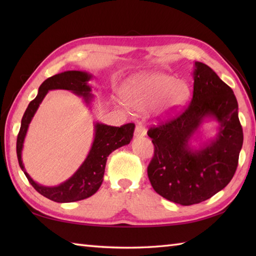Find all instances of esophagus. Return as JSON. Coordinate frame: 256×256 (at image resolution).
<instances>
[{
    "label": "esophagus",
    "instance_id": "34e87169",
    "mask_svg": "<svg viewBox=\"0 0 256 256\" xmlns=\"http://www.w3.org/2000/svg\"><path fill=\"white\" fill-rule=\"evenodd\" d=\"M134 135L136 138H143L146 135V128L143 125L142 122H138L136 126H135V131H134Z\"/></svg>",
    "mask_w": 256,
    "mask_h": 256
}]
</instances>
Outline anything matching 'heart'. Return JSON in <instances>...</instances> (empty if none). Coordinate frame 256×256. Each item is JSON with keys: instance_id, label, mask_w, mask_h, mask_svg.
Returning <instances> with one entry per match:
<instances>
[{"instance_id": "heart-1", "label": "heart", "mask_w": 256, "mask_h": 256, "mask_svg": "<svg viewBox=\"0 0 256 256\" xmlns=\"http://www.w3.org/2000/svg\"><path fill=\"white\" fill-rule=\"evenodd\" d=\"M188 86L172 76L156 72L128 80L122 96L128 106L146 108L156 104L160 116H172L182 106L188 96Z\"/></svg>"}]
</instances>
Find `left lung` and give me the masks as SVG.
I'll return each instance as SVG.
<instances>
[{
    "label": "left lung",
    "instance_id": "1",
    "mask_svg": "<svg viewBox=\"0 0 256 256\" xmlns=\"http://www.w3.org/2000/svg\"><path fill=\"white\" fill-rule=\"evenodd\" d=\"M238 108L230 86L209 66L196 62L189 106L148 132L154 144L148 175L157 194L190 206L211 198L231 182L243 144ZM206 117L220 122L218 135L200 150L190 149L188 142Z\"/></svg>",
    "mask_w": 256,
    "mask_h": 256
}]
</instances>
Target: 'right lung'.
Here are the masks:
<instances>
[{"instance_id": "add662e5", "label": "right lung", "mask_w": 256, "mask_h": 256, "mask_svg": "<svg viewBox=\"0 0 256 256\" xmlns=\"http://www.w3.org/2000/svg\"><path fill=\"white\" fill-rule=\"evenodd\" d=\"M91 78L92 76L88 72L72 70V72H64L46 79L38 89L35 99L30 102L22 118L18 142H16V153H18L20 167L24 172L30 184L36 189V192L56 202H74V201L89 198L96 194L103 182L108 156L116 148L128 145L133 138L134 123L124 124L118 128L96 122L94 124V140L89 154L82 165L68 180L56 187H46L35 182L27 174L22 162V150H23L28 125L47 92L55 89L72 91L77 96H82L84 102L89 104L94 98L92 94H90L91 86L88 84V81Z\"/></svg>"}]
</instances>
